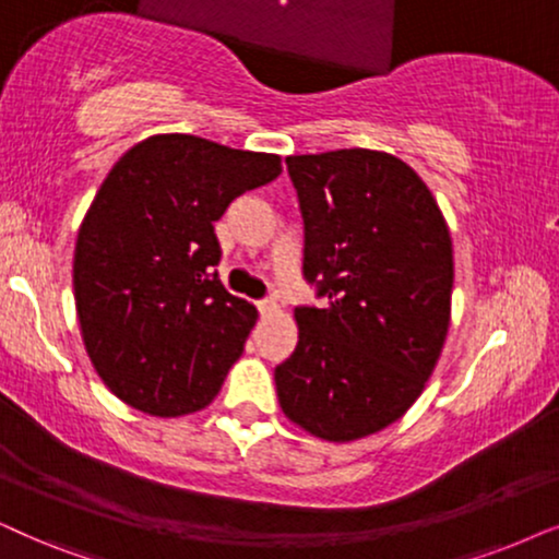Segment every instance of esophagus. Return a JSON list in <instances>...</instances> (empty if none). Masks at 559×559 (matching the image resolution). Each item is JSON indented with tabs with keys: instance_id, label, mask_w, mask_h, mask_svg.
I'll return each mask as SVG.
<instances>
[{
	"instance_id": "1",
	"label": "esophagus",
	"mask_w": 559,
	"mask_h": 559,
	"mask_svg": "<svg viewBox=\"0 0 559 559\" xmlns=\"http://www.w3.org/2000/svg\"><path fill=\"white\" fill-rule=\"evenodd\" d=\"M257 310H259V316H272L274 310H277V302H274L272 297H266V300L257 302Z\"/></svg>"
}]
</instances>
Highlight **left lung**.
<instances>
[{
  "mask_svg": "<svg viewBox=\"0 0 559 559\" xmlns=\"http://www.w3.org/2000/svg\"><path fill=\"white\" fill-rule=\"evenodd\" d=\"M302 215L300 338L274 369L289 421L329 441L385 429L421 395L449 329L454 259L416 171L367 148L287 156Z\"/></svg>",
  "mask_w": 559,
  "mask_h": 559,
  "instance_id": "left-lung-1",
  "label": "left lung"
}]
</instances>
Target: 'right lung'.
Masks as SVG:
<instances>
[{
	"mask_svg": "<svg viewBox=\"0 0 559 559\" xmlns=\"http://www.w3.org/2000/svg\"><path fill=\"white\" fill-rule=\"evenodd\" d=\"M282 174L274 154L151 135L112 166L76 238L74 300L110 393L151 416L213 401L257 308L223 287L213 223Z\"/></svg>",
	"mask_w": 559,
	"mask_h": 559,
	"instance_id": "right-lung-1",
	"label": "right lung"
}]
</instances>
